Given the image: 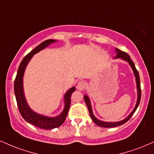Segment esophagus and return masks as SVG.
<instances>
[{"instance_id": "34e87169", "label": "esophagus", "mask_w": 154, "mask_h": 154, "mask_svg": "<svg viewBox=\"0 0 154 154\" xmlns=\"http://www.w3.org/2000/svg\"><path fill=\"white\" fill-rule=\"evenodd\" d=\"M85 87H86V84H85L83 81H79V82L77 83V90H80V91H82V90H85Z\"/></svg>"}]
</instances>
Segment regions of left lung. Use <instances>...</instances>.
<instances>
[{"instance_id": "left-lung-1", "label": "left lung", "mask_w": 154, "mask_h": 154, "mask_svg": "<svg viewBox=\"0 0 154 154\" xmlns=\"http://www.w3.org/2000/svg\"><path fill=\"white\" fill-rule=\"evenodd\" d=\"M116 56L114 59H121L125 61L129 64V65L131 66V67L132 68L133 73H134V76L136 77V87H137V92H138V97H137V102L136 106H135L132 112L129 114V116L125 118V119L120 120V121H118V122H105V121H102V120H100L99 119H97V118L94 116L93 112H92V105H91V103H90V100L88 96L85 95L84 96V99H85V102L86 103L87 106H88L89 112H90V117H91L92 120H93V122L95 124H97V125L99 126L103 127V128H112V127H116V126H119L120 125H123V124L125 123L130 118L132 117V116L133 113L135 112V111L136 110L137 107H138L139 105L140 101V97H141V90H140V77H139V74H138V70L136 69V66H135L134 63L133 62V61L131 60L130 56L127 53L124 52L123 51H120V49L116 48Z\"/></svg>"}]
</instances>
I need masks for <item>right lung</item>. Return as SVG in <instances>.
<instances>
[{
	"instance_id": "obj_1",
	"label": "right lung",
	"mask_w": 154,
	"mask_h": 154,
	"mask_svg": "<svg viewBox=\"0 0 154 154\" xmlns=\"http://www.w3.org/2000/svg\"><path fill=\"white\" fill-rule=\"evenodd\" d=\"M56 42V40L54 39L44 41L39 45L37 46L35 49H33L31 52L28 54L20 64L14 82L15 96H16V102H17L18 110H19L21 116L28 123L42 129H53L62 125L66 119L68 112H69L70 103H71V95L73 92L75 91V87H72L69 90H68V91L64 95V107L62 112L56 117H49V116H45L37 113L33 110H31V107H29L26 100L25 95H24L23 77L27 64H29V61L31 60L33 56L45 49L51 44Z\"/></svg>"
}]
</instances>
